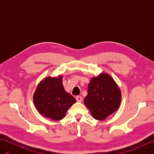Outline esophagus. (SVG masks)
<instances>
[{
    "label": "esophagus",
    "instance_id": "34e87169",
    "mask_svg": "<svg viewBox=\"0 0 154 154\" xmlns=\"http://www.w3.org/2000/svg\"><path fill=\"white\" fill-rule=\"evenodd\" d=\"M76 100H77V102H82V100H83V98H82V97L81 96H77L76 97Z\"/></svg>",
    "mask_w": 154,
    "mask_h": 154
}]
</instances>
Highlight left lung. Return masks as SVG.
Masks as SVG:
<instances>
[{"mask_svg":"<svg viewBox=\"0 0 154 154\" xmlns=\"http://www.w3.org/2000/svg\"><path fill=\"white\" fill-rule=\"evenodd\" d=\"M122 94L113 78L106 73L92 77L84 104L94 119L103 120L119 109Z\"/></svg>","mask_w":154,"mask_h":154,"instance_id":"obj_1","label":"left lung"}]
</instances>
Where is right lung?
Instances as JSON below:
<instances>
[{
	"label": "right lung",
	"mask_w": 154,
	"mask_h": 154,
	"mask_svg": "<svg viewBox=\"0 0 154 154\" xmlns=\"http://www.w3.org/2000/svg\"><path fill=\"white\" fill-rule=\"evenodd\" d=\"M63 76H48L38 83L33 95V101L38 112L53 120H60L68 109L76 102L71 94L65 91Z\"/></svg>",
	"instance_id": "right-lung-1"
}]
</instances>
